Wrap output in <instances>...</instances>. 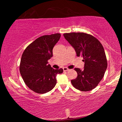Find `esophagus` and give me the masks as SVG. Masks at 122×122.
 <instances>
[{"label": "esophagus", "instance_id": "1", "mask_svg": "<svg viewBox=\"0 0 122 122\" xmlns=\"http://www.w3.org/2000/svg\"><path fill=\"white\" fill-rule=\"evenodd\" d=\"M63 71H69V69L68 68H67V67H63Z\"/></svg>", "mask_w": 122, "mask_h": 122}]
</instances>
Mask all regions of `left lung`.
Masks as SVG:
<instances>
[{
  "mask_svg": "<svg viewBox=\"0 0 122 122\" xmlns=\"http://www.w3.org/2000/svg\"><path fill=\"white\" fill-rule=\"evenodd\" d=\"M63 36L76 51L83 57L84 69L75 68L77 73L72 85L82 92L93 89L102 79L107 68V60L102 45L92 35L84 33H70Z\"/></svg>",
  "mask_w": 122,
  "mask_h": 122,
  "instance_id": "left-lung-1",
  "label": "left lung"
}]
</instances>
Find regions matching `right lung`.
<instances>
[{"label": "right lung", "instance_id": "right-lung-1", "mask_svg": "<svg viewBox=\"0 0 122 122\" xmlns=\"http://www.w3.org/2000/svg\"><path fill=\"white\" fill-rule=\"evenodd\" d=\"M60 37L59 33L39 37L22 54L20 74L26 86L36 93L45 94L53 89L56 84V75L62 73V69H53L48 62Z\"/></svg>", "mask_w": 122, "mask_h": 122}]
</instances>
